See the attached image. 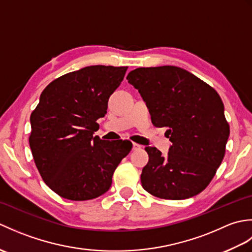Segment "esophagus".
<instances>
[{"instance_id": "34e87169", "label": "esophagus", "mask_w": 252, "mask_h": 252, "mask_svg": "<svg viewBox=\"0 0 252 252\" xmlns=\"http://www.w3.org/2000/svg\"><path fill=\"white\" fill-rule=\"evenodd\" d=\"M142 146L140 145V144L137 143H133V151H138V149H141Z\"/></svg>"}]
</instances>
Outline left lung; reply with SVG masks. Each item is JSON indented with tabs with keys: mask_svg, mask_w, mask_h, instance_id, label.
I'll list each match as a JSON object with an SVG mask.
<instances>
[{
	"mask_svg": "<svg viewBox=\"0 0 252 252\" xmlns=\"http://www.w3.org/2000/svg\"><path fill=\"white\" fill-rule=\"evenodd\" d=\"M146 103L155 126L167 127V156L146 147L144 189L163 199H187L206 189L225 154L229 126L215 89L176 66L136 68L126 76Z\"/></svg>",
	"mask_w": 252,
	"mask_h": 252,
	"instance_id": "obj_1",
	"label": "left lung"
}]
</instances>
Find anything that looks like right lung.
Returning a JSON list of instances; mask_svg holds the SVG:
<instances>
[{
    "instance_id": "add662e5",
    "label": "right lung",
    "mask_w": 252,
    "mask_h": 252,
    "mask_svg": "<svg viewBox=\"0 0 252 252\" xmlns=\"http://www.w3.org/2000/svg\"><path fill=\"white\" fill-rule=\"evenodd\" d=\"M127 67L89 66L51 82L30 116L29 144L45 184L70 200L94 199L110 189L129 141H103L94 133Z\"/></svg>"
}]
</instances>
